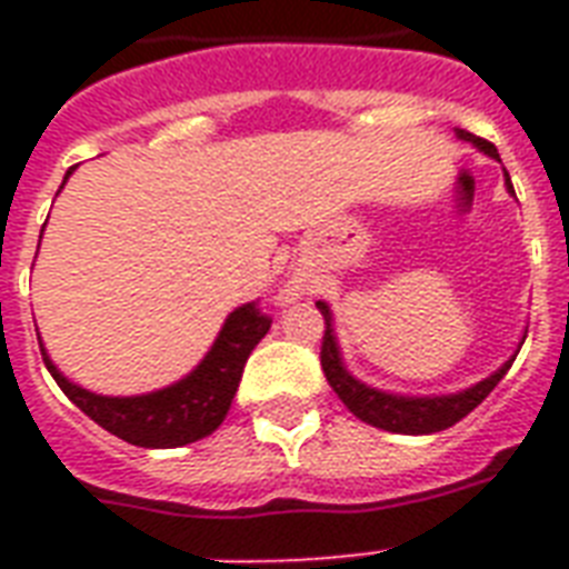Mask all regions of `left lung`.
I'll list each match as a JSON object with an SVG mask.
<instances>
[{
	"instance_id": "obj_1",
	"label": "left lung",
	"mask_w": 569,
	"mask_h": 569,
	"mask_svg": "<svg viewBox=\"0 0 569 569\" xmlns=\"http://www.w3.org/2000/svg\"><path fill=\"white\" fill-rule=\"evenodd\" d=\"M458 138L463 141H472L478 150H485L487 156L496 153V147L485 138L472 136L467 129H458ZM508 177V173H505ZM508 189L513 191L511 180H508ZM319 312L325 316V337H321V369H325V378L333 387L339 398H342V405L357 416V419H363V422L375 425V428H383V431L392 433H437L451 428L455 422H460L463 416L472 413L481 401H485L499 380L505 378V372L511 369L513 355L508 363L499 369L496 375L485 378L476 387L463 389L458 396H442V398H405V396H389V392H380V389L366 387L360 380H355L351 375L346 372V366L339 360V348L337 339H333V330H330V310L325 301H316Z\"/></svg>"
}]
</instances>
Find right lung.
<instances>
[{"instance_id": "obj_1", "label": "right lung", "mask_w": 569, "mask_h": 569, "mask_svg": "<svg viewBox=\"0 0 569 569\" xmlns=\"http://www.w3.org/2000/svg\"><path fill=\"white\" fill-rule=\"evenodd\" d=\"M268 328H271V316L259 310L257 301L244 303L223 321L212 351L203 357V363L197 366L189 378H182L180 383L168 389L136 398L93 396L58 372L43 346H40V355H43L49 375L64 389V396L106 431L132 442V446H141V449H177L186 442L203 440L223 422L250 351L266 337Z\"/></svg>"}]
</instances>
